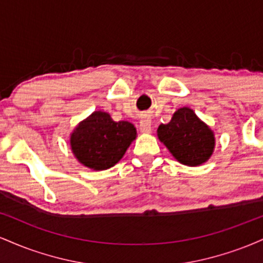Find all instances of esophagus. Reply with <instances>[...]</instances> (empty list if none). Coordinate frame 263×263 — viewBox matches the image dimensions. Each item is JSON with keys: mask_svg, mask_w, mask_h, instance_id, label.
<instances>
[{"mask_svg": "<svg viewBox=\"0 0 263 263\" xmlns=\"http://www.w3.org/2000/svg\"><path fill=\"white\" fill-rule=\"evenodd\" d=\"M151 116H148V115H144L143 117H142L141 122H140V131L142 132V134H149L151 129H152V127H151Z\"/></svg>", "mask_w": 263, "mask_h": 263, "instance_id": "obj_1", "label": "esophagus"}]
</instances>
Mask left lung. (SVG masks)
<instances>
[{"label": "left lung", "instance_id": "8db88e82", "mask_svg": "<svg viewBox=\"0 0 263 263\" xmlns=\"http://www.w3.org/2000/svg\"><path fill=\"white\" fill-rule=\"evenodd\" d=\"M157 136L178 162L189 167L206 162L215 147L214 132L189 107L178 108L170 122L159 125Z\"/></svg>", "mask_w": 263, "mask_h": 263}]
</instances>
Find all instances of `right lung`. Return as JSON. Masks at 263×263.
Listing matches in <instances>:
<instances>
[{"label": "right lung", "mask_w": 263, "mask_h": 263, "mask_svg": "<svg viewBox=\"0 0 263 263\" xmlns=\"http://www.w3.org/2000/svg\"><path fill=\"white\" fill-rule=\"evenodd\" d=\"M136 127L128 121H114L105 111H93L70 135L75 158L93 171L114 167L136 140Z\"/></svg>", "instance_id": "right-lung-1"}]
</instances>
